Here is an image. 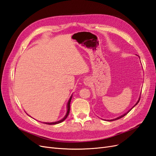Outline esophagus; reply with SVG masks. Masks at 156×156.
Here are the masks:
<instances>
[{
  "instance_id": "esophagus-1",
  "label": "esophagus",
  "mask_w": 156,
  "mask_h": 156,
  "mask_svg": "<svg viewBox=\"0 0 156 156\" xmlns=\"http://www.w3.org/2000/svg\"><path fill=\"white\" fill-rule=\"evenodd\" d=\"M84 84H85L86 86H88V85H90V84H91L90 80V79H88V78L84 79Z\"/></svg>"
}]
</instances>
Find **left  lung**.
Masks as SVG:
<instances>
[{
	"instance_id": "8db88e82",
	"label": "left lung",
	"mask_w": 156,
	"mask_h": 156,
	"mask_svg": "<svg viewBox=\"0 0 156 156\" xmlns=\"http://www.w3.org/2000/svg\"><path fill=\"white\" fill-rule=\"evenodd\" d=\"M140 94H141V92H140ZM140 96H139V100H138V101H136V103H135V104L134 105V106L133 107H132V108H130V109L128 111H127V112H126L125 113V114H124V115H121V116H119V117H117V118H116V119H111V120H107V121H114V120H119V119H121V118H122V117H124V116H126L127 114V113H128L131 109H132V108H133L135 106H136V105H137V103L139 102V100H140Z\"/></svg>"
}]
</instances>
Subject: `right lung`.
<instances>
[{
	"instance_id": "add662e5",
	"label": "right lung",
	"mask_w": 156,
	"mask_h": 156,
	"mask_svg": "<svg viewBox=\"0 0 156 156\" xmlns=\"http://www.w3.org/2000/svg\"><path fill=\"white\" fill-rule=\"evenodd\" d=\"M72 96H70L69 100L68 101V103H67V112H66V115L64 116V117L62 119H61L58 121H56V122H43V123L44 124H49V125H53V124H59V123H61V122H62L64 120H66V119L68 117L69 113V110H70V102H71V100H72Z\"/></svg>"
}]
</instances>
